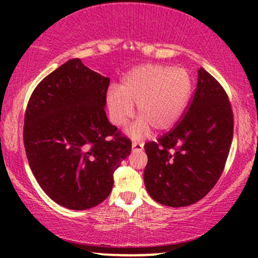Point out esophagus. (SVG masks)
Instances as JSON below:
<instances>
[{
    "label": "esophagus",
    "mask_w": 258,
    "mask_h": 258,
    "mask_svg": "<svg viewBox=\"0 0 258 258\" xmlns=\"http://www.w3.org/2000/svg\"><path fill=\"white\" fill-rule=\"evenodd\" d=\"M133 148H134V150H141V149H142V148H143V143L141 142V141L134 140Z\"/></svg>",
    "instance_id": "esophagus-1"
}]
</instances>
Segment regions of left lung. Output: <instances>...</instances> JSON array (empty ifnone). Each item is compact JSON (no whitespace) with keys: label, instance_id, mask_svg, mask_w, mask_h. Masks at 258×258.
Listing matches in <instances>:
<instances>
[{"label":"left lung","instance_id":"1","mask_svg":"<svg viewBox=\"0 0 258 258\" xmlns=\"http://www.w3.org/2000/svg\"><path fill=\"white\" fill-rule=\"evenodd\" d=\"M109 83L73 58L45 76L27 104L23 142L30 169L43 191L68 209L103 202L132 151L130 140L105 115Z\"/></svg>","mask_w":258,"mask_h":258}]
</instances>
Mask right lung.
Here are the masks:
<instances>
[{"label": "right lung", "instance_id": "1", "mask_svg": "<svg viewBox=\"0 0 258 258\" xmlns=\"http://www.w3.org/2000/svg\"><path fill=\"white\" fill-rule=\"evenodd\" d=\"M234 135V117L221 84L201 68L191 100L176 124L144 146V183L151 199L186 207L203 199L223 172Z\"/></svg>", "mask_w": 258, "mask_h": 258}]
</instances>
